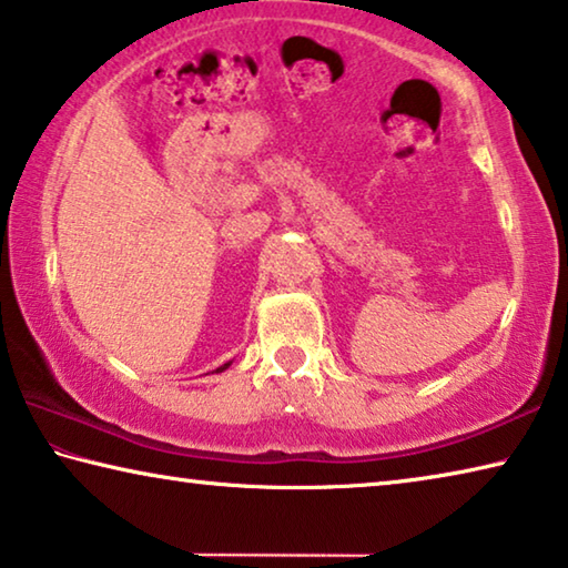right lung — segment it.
Listing matches in <instances>:
<instances>
[{
	"label": "right lung",
	"mask_w": 568,
	"mask_h": 568,
	"mask_svg": "<svg viewBox=\"0 0 568 568\" xmlns=\"http://www.w3.org/2000/svg\"><path fill=\"white\" fill-rule=\"evenodd\" d=\"M227 365H230V363H225V365H220V368H217V373H220V371H225V368H227Z\"/></svg>",
	"instance_id": "add662e5"
}]
</instances>
